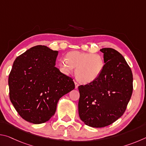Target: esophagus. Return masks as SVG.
<instances>
[{"label":"esophagus","instance_id":"esophagus-1","mask_svg":"<svg viewBox=\"0 0 146 146\" xmlns=\"http://www.w3.org/2000/svg\"><path fill=\"white\" fill-rule=\"evenodd\" d=\"M75 88L77 89L78 87V86H79V84L78 82H75Z\"/></svg>","mask_w":146,"mask_h":146}]
</instances>
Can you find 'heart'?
<instances>
[{
	"label": "heart",
	"instance_id": "obj_1",
	"mask_svg": "<svg viewBox=\"0 0 146 146\" xmlns=\"http://www.w3.org/2000/svg\"><path fill=\"white\" fill-rule=\"evenodd\" d=\"M66 58L59 62L62 72L69 74L73 68H76L75 77L83 83H90L97 80L104 68V59L98 54L73 51L67 53Z\"/></svg>",
	"mask_w": 146,
	"mask_h": 146
}]
</instances>
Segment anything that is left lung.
Returning a JSON list of instances; mask_svg holds the SVG:
<instances>
[{"label": "left lung", "mask_w": 146, "mask_h": 146, "mask_svg": "<svg viewBox=\"0 0 146 146\" xmlns=\"http://www.w3.org/2000/svg\"><path fill=\"white\" fill-rule=\"evenodd\" d=\"M104 68L97 80L78 86V114L86 125L108 126L122 117L133 93V74L121 54L102 48Z\"/></svg>", "instance_id": "left-lung-1"}]
</instances>
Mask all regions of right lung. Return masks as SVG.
Masks as SVG:
<instances>
[{
	"instance_id": "1",
	"label": "right lung",
	"mask_w": 146,
	"mask_h": 146,
	"mask_svg": "<svg viewBox=\"0 0 146 146\" xmlns=\"http://www.w3.org/2000/svg\"><path fill=\"white\" fill-rule=\"evenodd\" d=\"M58 53L38 45L14 61L8 78L9 98L19 115L29 122L48 121L59 99L75 88L73 79L55 67Z\"/></svg>"
}]
</instances>
